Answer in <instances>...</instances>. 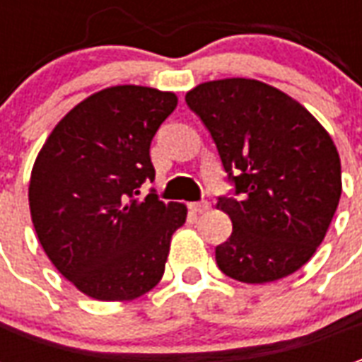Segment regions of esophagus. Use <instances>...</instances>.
<instances>
[{"label": "esophagus", "instance_id": "esophagus-1", "mask_svg": "<svg viewBox=\"0 0 362 362\" xmlns=\"http://www.w3.org/2000/svg\"><path fill=\"white\" fill-rule=\"evenodd\" d=\"M189 209H192V213L202 215V213H207L211 209V204L209 202H194V204H189Z\"/></svg>", "mask_w": 362, "mask_h": 362}]
</instances>
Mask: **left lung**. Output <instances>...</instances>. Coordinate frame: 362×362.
I'll use <instances>...</instances> for the list:
<instances>
[{
	"label": "left lung",
	"mask_w": 362,
	"mask_h": 362,
	"mask_svg": "<svg viewBox=\"0 0 362 362\" xmlns=\"http://www.w3.org/2000/svg\"><path fill=\"white\" fill-rule=\"evenodd\" d=\"M235 182L217 207L233 235L215 248L217 266L243 283L287 277L314 256L341 197L334 139L295 98L256 79H219L186 93Z\"/></svg>",
	"instance_id": "obj_1"
}]
</instances>
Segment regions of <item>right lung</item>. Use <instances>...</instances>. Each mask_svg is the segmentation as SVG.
I'll return each mask as SVG.
<instances>
[{
	"label": "right lung",
	"mask_w": 362,
	"mask_h": 362,
	"mask_svg": "<svg viewBox=\"0 0 362 362\" xmlns=\"http://www.w3.org/2000/svg\"><path fill=\"white\" fill-rule=\"evenodd\" d=\"M168 90L116 85L59 119L30 173L28 205L46 256L96 300H134L157 285L184 204L139 196L155 178L149 147L176 108Z\"/></svg>",
	"instance_id": "obj_1"
}]
</instances>
